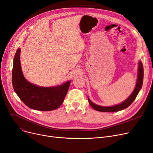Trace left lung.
<instances>
[{
	"label": "left lung",
	"instance_id": "left-lung-1",
	"mask_svg": "<svg viewBox=\"0 0 153 153\" xmlns=\"http://www.w3.org/2000/svg\"><path fill=\"white\" fill-rule=\"evenodd\" d=\"M143 71L144 70H143V63L141 62H140L139 68H138V75H137V83L136 85L134 90L131 94V95L127 98V100H126L124 101V102H123L120 105H115L113 106L105 107V106H101L94 104L88 98L90 105L95 110L98 111H102V112H116V111H118L122 110H124V109L128 108L133 102L134 100L136 98L138 93H139L140 90L141 89L143 82V75H144Z\"/></svg>",
	"mask_w": 153,
	"mask_h": 153
}]
</instances>
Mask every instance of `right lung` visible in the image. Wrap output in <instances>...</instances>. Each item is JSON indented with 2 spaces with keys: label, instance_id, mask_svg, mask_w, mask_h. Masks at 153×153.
<instances>
[{
  "label": "right lung",
  "instance_id": "right-lung-1",
  "mask_svg": "<svg viewBox=\"0 0 153 153\" xmlns=\"http://www.w3.org/2000/svg\"><path fill=\"white\" fill-rule=\"evenodd\" d=\"M20 49L13 59L12 82L13 89L20 99L28 107L39 111L56 110L63 102L70 87V81L56 87H40L28 82L21 70Z\"/></svg>",
  "mask_w": 153,
  "mask_h": 153
}]
</instances>
